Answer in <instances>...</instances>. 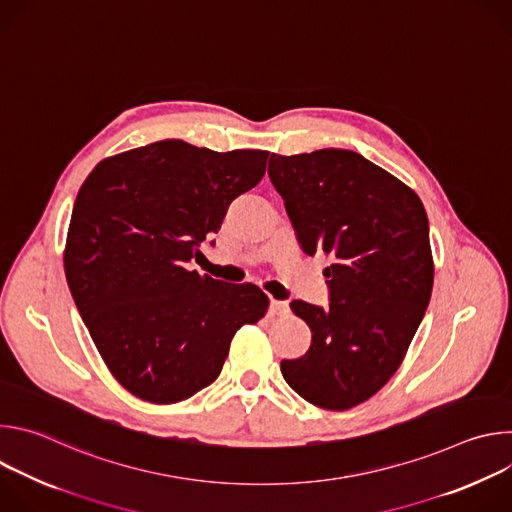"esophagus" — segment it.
I'll return each mask as SVG.
<instances>
[{"mask_svg": "<svg viewBox=\"0 0 512 512\" xmlns=\"http://www.w3.org/2000/svg\"><path fill=\"white\" fill-rule=\"evenodd\" d=\"M269 312L275 314V316L285 314V312H287V302H283V300H271V302H269Z\"/></svg>", "mask_w": 512, "mask_h": 512, "instance_id": "34e87169", "label": "esophagus"}]
</instances>
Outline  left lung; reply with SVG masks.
Instances as JSON below:
<instances>
[{
  "label": "left lung",
  "mask_w": 512,
  "mask_h": 512,
  "mask_svg": "<svg viewBox=\"0 0 512 512\" xmlns=\"http://www.w3.org/2000/svg\"><path fill=\"white\" fill-rule=\"evenodd\" d=\"M269 178L306 255L324 253L328 308L294 300L312 330L285 383L322 409L373 397L397 371L433 287L429 221L419 196L350 150L269 158Z\"/></svg>",
  "instance_id": "8db88e82"
}]
</instances>
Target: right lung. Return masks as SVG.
I'll list each match as a JSON object with an SVG mask.
<instances>
[{
	"mask_svg": "<svg viewBox=\"0 0 512 512\" xmlns=\"http://www.w3.org/2000/svg\"><path fill=\"white\" fill-rule=\"evenodd\" d=\"M269 152L218 154L182 139L97 164L72 206L64 273L113 377L150 403H178L221 375L235 332L267 296L188 263L255 188Z\"/></svg>",
	"mask_w": 512,
	"mask_h": 512,
	"instance_id": "1",
	"label": "right lung"
}]
</instances>
